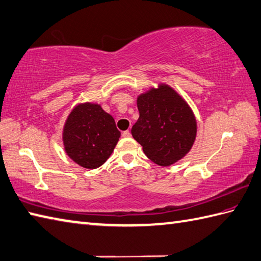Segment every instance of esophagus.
Here are the masks:
<instances>
[{"mask_svg": "<svg viewBox=\"0 0 261 261\" xmlns=\"http://www.w3.org/2000/svg\"><path fill=\"white\" fill-rule=\"evenodd\" d=\"M121 135H123V137H130V132L129 130H125L121 133Z\"/></svg>", "mask_w": 261, "mask_h": 261, "instance_id": "obj_1", "label": "esophagus"}]
</instances>
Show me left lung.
<instances>
[{
    "mask_svg": "<svg viewBox=\"0 0 261 261\" xmlns=\"http://www.w3.org/2000/svg\"><path fill=\"white\" fill-rule=\"evenodd\" d=\"M140 118L132 135L147 158L169 166L184 158L196 136V121L191 108L171 87L159 86L137 98Z\"/></svg>",
    "mask_w": 261,
    "mask_h": 261,
    "instance_id": "1",
    "label": "left lung"
}]
</instances>
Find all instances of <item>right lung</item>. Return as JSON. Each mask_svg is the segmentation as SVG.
<instances>
[{
    "mask_svg": "<svg viewBox=\"0 0 261 261\" xmlns=\"http://www.w3.org/2000/svg\"><path fill=\"white\" fill-rule=\"evenodd\" d=\"M119 136L114 118L96 103L74 107L63 128L67 154L86 169H97L105 163Z\"/></svg>",
    "mask_w": 261,
    "mask_h": 261,
    "instance_id": "obj_1",
    "label": "right lung"
}]
</instances>
